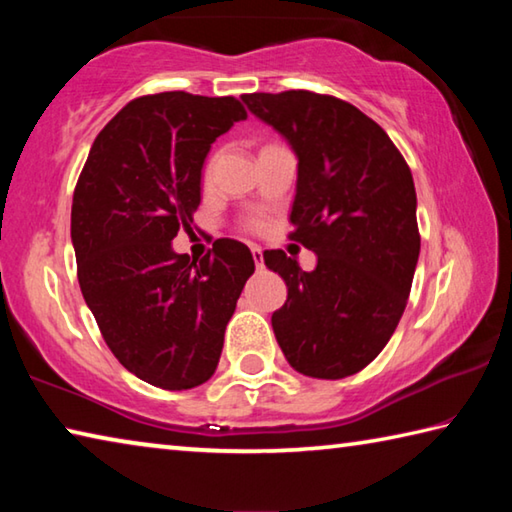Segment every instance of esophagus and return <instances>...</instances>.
Wrapping results in <instances>:
<instances>
[{"label": "esophagus", "mask_w": 512, "mask_h": 512, "mask_svg": "<svg viewBox=\"0 0 512 512\" xmlns=\"http://www.w3.org/2000/svg\"><path fill=\"white\" fill-rule=\"evenodd\" d=\"M250 253H253L255 266H257V268H262V266H264V253H262V248H259V246H253V248H250Z\"/></svg>", "instance_id": "obj_1"}]
</instances>
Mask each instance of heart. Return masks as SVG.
I'll list each match as a JSON object with an SVG mask.
<instances>
[{
	"label": "heart",
	"mask_w": 512,
	"mask_h": 512,
	"mask_svg": "<svg viewBox=\"0 0 512 512\" xmlns=\"http://www.w3.org/2000/svg\"><path fill=\"white\" fill-rule=\"evenodd\" d=\"M214 167H216V155H212L210 160H207V164H205V169H203V178L205 180H210L212 178V173H214ZM244 230H248V232H259L264 228V221L262 219H257V216H248V219H244Z\"/></svg>",
	"instance_id": "b5f03b06"
}]
</instances>
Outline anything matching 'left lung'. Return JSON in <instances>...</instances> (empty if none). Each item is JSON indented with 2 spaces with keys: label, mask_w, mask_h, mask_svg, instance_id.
<instances>
[{
  "label": "left lung",
  "mask_w": 512,
  "mask_h": 512,
  "mask_svg": "<svg viewBox=\"0 0 512 512\" xmlns=\"http://www.w3.org/2000/svg\"><path fill=\"white\" fill-rule=\"evenodd\" d=\"M241 99L298 155L289 239L318 255L307 273L284 250L264 253L287 282L275 339L302 375L350 377L386 348L409 300L420 255L411 169L377 121L332 94Z\"/></svg>",
  "instance_id": "obj_1"
}]
</instances>
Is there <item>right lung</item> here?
<instances>
[{
    "label": "right lung",
    "mask_w": 512,
    "mask_h": 512,
    "mask_svg": "<svg viewBox=\"0 0 512 512\" xmlns=\"http://www.w3.org/2000/svg\"><path fill=\"white\" fill-rule=\"evenodd\" d=\"M246 110L235 97H137L94 140L72 203L76 275L121 366L164 391L214 375L223 334L255 273L248 246L216 239L203 259L173 253L192 230L201 169Z\"/></svg>",
    "instance_id": "obj_1"
}]
</instances>
